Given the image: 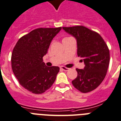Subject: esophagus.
<instances>
[{
  "label": "esophagus",
  "mask_w": 121,
  "mask_h": 121,
  "mask_svg": "<svg viewBox=\"0 0 121 121\" xmlns=\"http://www.w3.org/2000/svg\"><path fill=\"white\" fill-rule=\"evenodd\" d=\"M60 68L61 69H62V70H63V71H69V68H66V67H65V66H61Z\"/></svg>",
  "instance_id": "1"
}]
</instances>
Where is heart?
Listing matches in <instances>:
<instances>
[{"mask_svg": "<svg viewBox=\"0 0 121 121\" xmlns=\"http://www.w3.org/2000/svg\"><path fill=\"white\" fill-rule=\"evenodd\" d=\"M69 38V37H66V38H65L63 39H66V38Z\"/></svg>", "mask_w": 121, "mask_h": 121, "instance_id": "b5f03b06", "label": "heart"}]
</instances>
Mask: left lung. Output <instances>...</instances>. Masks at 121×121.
Here are the masks:
<instances>
[{"instance_id": "1", "label": "left lung", "mask_w": 121, "mask_h": 121, "mask_svg": "<svg viewBox=\"0 0 121 121\" xmlns=\"http://www.w3.org/2000/svg\"><path fill=\"white\" fill-rule=\"evenodd\" d=\"M63 29L76 38L77 55L83 60V69L77 68V77L73 86L83 93L90 92L100 85L105 77L110 63V51L102 36L82 26L63 27Z\"/></svg>"}]
</instances>
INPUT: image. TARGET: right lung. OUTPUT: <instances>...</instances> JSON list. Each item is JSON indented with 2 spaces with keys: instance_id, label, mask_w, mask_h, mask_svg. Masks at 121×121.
<instances>
[{
  "instance_id": "right-lung-1",
  "label": "right lung",
  "mask_w": 121,
  "mask_h": 121,
  "mask_svg": "<svg viewBox=\"0 0 121 121\" xmlns=\"http://www.w3.org/2000/svg\"><path fill=\"white\" fill-rule=\"evenodd\" d=\"M38 28L22 36L11 54V68L20 85L33 94H42L52 86L59 67H48L43 62L50 43L61 30Z\"/></svg>"
}]
</instances>
